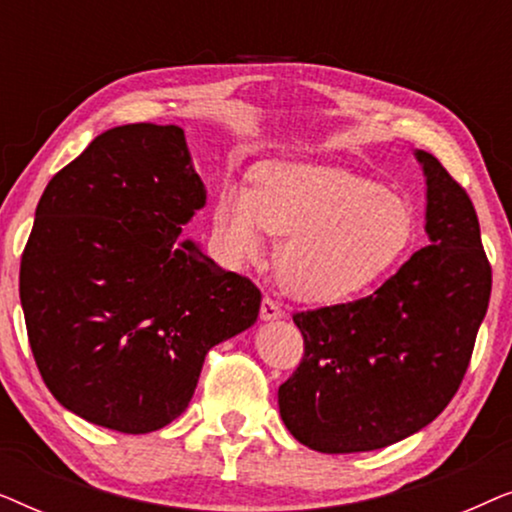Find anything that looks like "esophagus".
<instances>
[{
  "mask_svg": "<svg viewBox=\"0 0 512 512\" xmlns=\"http://www.w3.org/2000/svg\"><path fill=\"white\" fill-rule=\"evenodd\" d=\"M284 317V310L279 307V303H275V300L265 296L263 303H261V319L263 321H275V319H282Z\"/></svg>",
  "mask_w": 512,
  "mask_h": 512,
  "instance_id": "34e87169",
  "label": "esophagus"
}]
</instances>
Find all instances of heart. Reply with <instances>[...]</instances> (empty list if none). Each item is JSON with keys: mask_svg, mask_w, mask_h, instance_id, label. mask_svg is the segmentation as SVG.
Returning <instances> with one entry per match:
<instances>
[{"mask_svg": "<svg viewBox=\"0 0 512 512\" xmlns=\"http://www.w3.org/2000/svg\"><path fill=\"white\" fill-rule=\"evenodd\" d=\"M216 249L228 265L258 261L265 237H284L279 284L305 303H340L387 275L408 249L415 214L366 177L317 165H268L251 188L223 184L212 209Z\"/></svg>", "mask_w": 512, "mask_h": 512, "instance_id": "1", "label": "heart"}]
</instances>
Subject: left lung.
<instances>
[{
  "label": "left lung",
  "instance_id": "left-lung-1",
  "mask_svg": "<svg viewBox=\"0 0 512 512\" xmlns=\"http://www.w3.org/2000/svg\"><path fill=\"white\" fill-rule=\"evenodd\" d=\"M429 247L370 296L293 314L305 354L279 387L291 436L326 454L370 452L431 424L464 380L492 265L468 193L426 151Z\"/></svg>",
  "mask_w": 512,
  "mask_h": 512
}]
</instances>
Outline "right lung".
Returning a JSON list of instances; mask_svg holds the SVG:
<instances>
[{
    "instance_id": "obj_1",
    "label": "right lung",
    "mask_w": 512,
    "mask_h": 512,
    "mask_svg": "<svg viewBox=\"0 0 512 512\" xmlns=\"http://www.w3.org/2000/svg\"><path fill=\"white\" fill-rule=\"evenodd\" d=\"M205 202L177 125L111 128L48 181L20 305L46 387L86 422L163 429L209 349L254 326L261 291L179 240Z\"/></svg>"
}]
</instances>
